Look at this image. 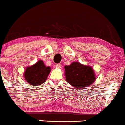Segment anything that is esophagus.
<instances>
[{
	"label": "esophagus",
	"mask_w": 125,
	"mask_h": 125,
	"mask_svg": "<svg viewBox=\"0 0 125 125\" xmlns=\"http://www.w3.org/2000/svg\"><path fill=\"white\" fill-rule=\"evenodd\" d=\"M55 66H56V68H58V69H61L62 67V64L60 63L56 64Z\"/></svg>",
	"instance_id": "esophagus-1"
}]
</instances>
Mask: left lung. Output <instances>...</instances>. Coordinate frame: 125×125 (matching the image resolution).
Here are the masks:
<instances>
[{
    "label": "left lung",
    "mask_w": 125,
    "mask_h": 125,
    "mask_svg": "<svg viewBox=\"0 0 125 125\" xmlns=\"http://www.w3.org/2000/svg\"><path fill=\"white\" fill-rule=\"evenodd\" d=\"M64 69L67 83L77 89L89 86L96 79L92 67L79 62H73L71 65L64 66Z\"/></svg>",
    "instance_id": "1"
}]
</instances>
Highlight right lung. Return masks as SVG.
Masks as SVG:
<instances>
[{
	"mask_svg": "<svg viewBox=\"0 0 125 125\" xmlns=\"http://www.w3.org/2000/svg\"><path fill=\"white\" fill-rule=\"evenodd\" d=\"M50 72L51 67H46L43 62L39 61L31 66L27 67L24 76L29 84L38 86L46 81Z\"/></svg>",
	"mask_w": 125,
	"mask_h": 125,
	"instance_id": "1",
	"label": "right lung"
}]
</instances>
